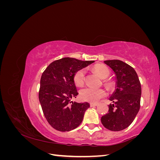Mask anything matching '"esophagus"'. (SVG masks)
<instances>
[{
	"instance_id": "esophagus-1",
	"label": "esophagus",
	"mask_w": 160,
	"mask_h": 160,
	"mask_svg": "<svg viewBox=\"0 0 160 160\" xmlns=\"http://www.w3.org/2000/svg\"><path fill=\"white\" fill-rule=\"evenodd\" d=\"M98 103H90V106L91 107H95V106H98Z\"/></svg>"
}]
</instances>
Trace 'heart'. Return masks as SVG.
I'll return each mask as SVG.
<instances>
[{"mask_svg": "<svg viewBox=\"0 0 160 160\" xmlns=\"http://www.w3.org/2000/svg\"><path fill=\"white\" fill-rule=\"evenodd\" d=\"M94 69L98 75L102 79H105L109 75V70L107 67L102 65H97ZM86 70L81 69L77 71L74 75V83L77 86H81L84 84ZM106 95V91L103 89L94 88L88 87L82 89L80 91L79 96L81 100L89 102H98V101Z\"/></svg>", "mask_w": 160, "mask_h": 160, "instance_id": "obj_1", "label": "heart"}]
</instances>
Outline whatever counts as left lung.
<instances>
[{"instance_id": "1", "label": "left lung", "mask_w": 160, "mask_h": 160, "mask_svg": "<svg viewBox=\"0 0 160 160\" xmlns=\"http://www.w3.org/2000/svg\"><path fill=\"white\" fill-rule=\"evenodd\" d=\"M115 76V89L109 98L108 113L101 122L109 130L119 132L129 127L140 108L142 88L137 72L133 67L119 60L105 61Z\"/></svg>"}]
</instances>
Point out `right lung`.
I'll return each instance as SVG.
<instances>
[{
	"mask_svg": "<svg viewBox=\"0 0 160 160\" xmlns=\"http://www.w3.org/2000/svg\"><path fill=\"white\" fill-rule=\"evenodd\" d=\"M94 62L64 57L52 62L42 72L38 99L46 119L54 129L69 132L83 121L90 105L71 101L79 94L73 77L77 71Z\"/></svg>",
	"mask_w": 160,
	"mask_h": 160,
	"instance_id": "right-lung-1",
	"label": "right lung"
}]
</instances>
